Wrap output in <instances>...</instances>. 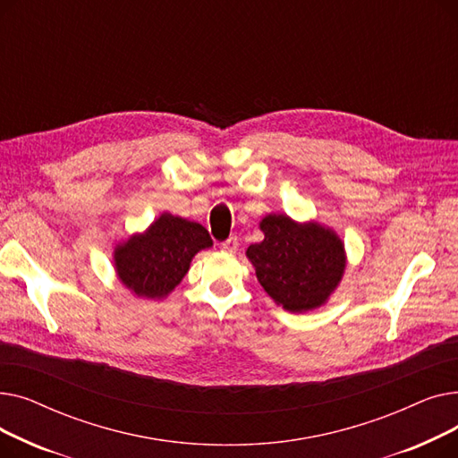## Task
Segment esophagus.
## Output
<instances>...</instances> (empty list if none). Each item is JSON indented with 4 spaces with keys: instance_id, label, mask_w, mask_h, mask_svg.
I'll list each match as a JSON object with an SVG mask.
<instances>
[{
    "instance_id": "esophagus-1",
    "label": "esophagus",
    "mask_w": 458,
    "mask_h": 458,
    "mask_svg": "<svg viewBox=\"0 0 458 458\" xmlns=\"http://www.w3.org/2000/svg\"><path fill=\"white\" fill-rule=\"evenodd\" d=\"M221 250L228 252V254H233L237 250V237H228L226 242L221 245Z\"/></svg>"
}]
</instances>
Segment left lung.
<instances>
[{
    "mask_svg": "<svg viewBox=\"0 0 458 458\" xmlns=\"http://www.w3.org/2000/svg\"><path fill=\"white\" fill-rule=\"evenodd\" d=\"M259 230L263 242L250 245L247 258L267 295L293 314L323 306L347 266L340 235L316 221L297 223L284 213L263 216Z\"/></svg>",
    "mask_w": 458,
    "mask_h": 458,
    "instance_id": "8db88e82",
    "label": "left lung"
}]
</instances>
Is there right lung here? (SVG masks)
<instances>
[{"label": "right lung", "instance_id": "add662e5", "mask_svg": "<svg viewBox=\"0 0 458 458\" xmlns=\"http://www.w3.org/2000/svg\"><path fill=\"white\" fill-rule=\"evenodd\" d=\"M209 247L202 225L163 211L147 230L114 247V271L133 295L161 301L183 280L192 258Z\"/></svg>", "mask_w": 458, "mask_h": 458}]
</instances>
